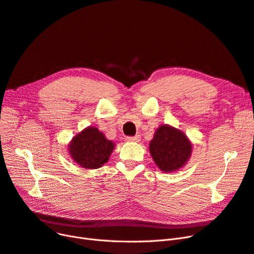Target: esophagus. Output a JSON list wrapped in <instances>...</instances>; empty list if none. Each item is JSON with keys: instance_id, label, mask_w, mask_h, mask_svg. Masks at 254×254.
I'll use <instances>...</instances> for the list:
<instances>
[{"instance_id": "esophagus-1", "label": "esophagus", "mask_w": 254, "mask_h": 254, "mask_svg": "<svg viewBox=\"0 0 254 254\" xmlns=\"http://www.w3.org/2000/svg\"><path fill=\"white\" fill-rule=\"evenodd\" d=\"M140 135H135V136H127V138H126V140L127 141H128V142H139L140 141Z\"/></svg>"}]
</instances>
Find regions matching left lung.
<instances>
[{
    "label": "left lung",
    "instance_id": "1",
    "mask_svg": "<svg viewBox=\"0 0 254 254\" xmlns=\"http://www.w3.org/2000/svg\"><path fill=\"white\" fill-rule=\"evenodd\" d=\"M149 152L161 171L174 172L189 161L191 143L181 130L165 125L156 130L149 143Z\"/></svg>",
    "mask_w": 254,
    "mask_h": 254
}]
</instances>
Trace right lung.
I'll return each instance as SVG.
<instances>
[{
	"label": "right lung",
	"mask_w": 254,
	"mask_h": 254,
	"mask_svg": "<svg viewBox=\"0 0 254 254\" xmlns=\"http://www.w3.org/2000/svg\"><path fill=\"white\" fill-rule=\"evenodd\" d=\"M115 144L108 140L98 128L90 127L75 136L69 145L73 160L81 167L93 170L105 164Z\"/></svg>",
	"instance_id": "1"
}]
</instances>
